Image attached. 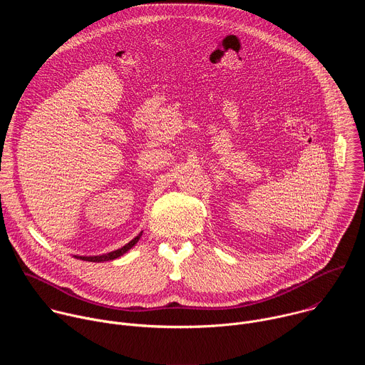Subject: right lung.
Wrapping results in <instances>:
<instances>
[{
	"mask_svg": "<svg viewBox=\"0 0 365 365\" xmlns=\"http://www.w3.org/2000/svg\"><path fill=\"white\" fill-rule=\"evenodd\" d=\"M141 234L143 232H140L135 238H133L128 244H125L124 247H121V248H118V250H115V251H111V252H108V254H102V255H89V257H86V255H81V257H76V258H79V259H83V262H92V263H101V262H110V259H115V258H118V257H121L123 254H125L128 250H131L137 242H138V240H140V237H141Z\"/></svg>",
	"mask_w": 365,
	"mask_h": 365,
	"instance_id": "obj_1",
	"label": "right lung"
}]
</instances>
